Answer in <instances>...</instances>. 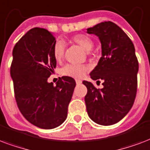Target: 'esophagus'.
<instances>
[{"mask_svg": "<svg viewBox=\"0 0 150 150\" xmlns=\"http://www.w3.org/2000/svg\"><path fill=\"white\" fill-rule=\"evenodd\" d=\"M81 82H82V81H81V80H76V84H81Z\"/></svg>", "mask_w": 150, "mask_h": 150, "instance_id": "obj_1", "label": "esophagus"}]
</instances>
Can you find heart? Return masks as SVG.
<instances>
[{
  "label": "heart",
  "instance_id": "obj_1",
  "mask_svg": "<svg viewBox=\"0 0 150 150\" xmlns=\"http://www.w3.org/2000/svg\"><path fill=\"white\" fill-rule=\"evenodd\" d=\"M72 42L76 43L84 50L89 51L92 48L94 42L90 37L83 33H78L70 38ZM65 43L62 40H57L52 47V54L56 62H60L65 54ZM90 69V67L86 64H67L61 69V74L64 76L74 78H82Z\"/></svg>",
  "mask_w": 150,
  "mask_h": 150
}]
</instances>
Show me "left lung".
I'll return each instance as SVG.
<instances>
[{
    "label": "left lung",
    "instance_id": "left-lung-1",
    "mask_svg": "<svg viewBox=\"0 0 150 150\" xmlns=\"http://www.w3.org/2000/svg\"><path fill=\"white\" fill-rule=\"evenodd\" d=\"M87 32L98 36L102 44V57L90 76L97 83L103 81L102 89L83 81L88 89L84 97L87 112L98 125H114L129 112L136 96L139 62L134 45L122 29L110 21L88 28Z\"/></svg>",
    "mask_w": 150,
    "mask_h": 150
}]
</instances>
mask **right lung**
Masks as SVG:
<instances>
[{"label": "right lung", "instance_id": "1", "mask_svg": "<svg viewBox=\"0 0 150 150\" xmlns=\"http://www.w3.org/2000/svg\"><path fill=\"white\" fill-rule=\"evenodd\" d=\"M55 42L49 31L35 27L16 43L12 52L10 72L18 110L29 122L43 129L64 122L76 86L74 79L67 76L59 77L55 86L47 82L56 67L52 54Z\"/></svg>", "mask_w": 150, "mask_h": 150}]
</instances>
